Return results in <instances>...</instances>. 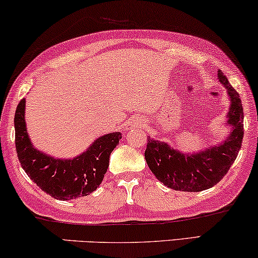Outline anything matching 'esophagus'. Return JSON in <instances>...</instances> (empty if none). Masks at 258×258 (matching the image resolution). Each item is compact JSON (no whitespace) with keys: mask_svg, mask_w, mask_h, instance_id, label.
Instances as JSON below:
<instances>
[{"mask_svg":"<svg viewBox=\"0 0 258 258\" xmlns=\"http://www.w3.org/2000/svg\"><path fill=\"white\" fill-rule=\"evenodd\" d=\"M142 119L141 118H135V119H133L132 122H129V124H128V129H135V128H137V126H140V125H142Z\"/></svg>","mask_w":258,"mask_h":258,"instance_id":"34e87169","label":"esophagus"}]
</instances>
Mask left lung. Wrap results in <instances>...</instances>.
I'll use <instances>...</instances> for the list:
<instances>
[{
  "mask_svg": "<svg viewBox=\"0 0 258 258\" xmlns=\"http://www.w3.org/2000/svg\"><path fill=\"white\" fill-rule=\"evenodd\" d=\"M217 79L227 90L230 107L224 125H230L225 140L194 154L182 153L169 143L148 136L144 153L148 167L158 181L179 191L197 192L217 184L231 167L243 140V108L237 91L218 70Z\"/></svg>",
  "mask_w": 258,
  "mask_h": 258,
  "instance_id": "obj_1",
  "label": "left lung"
}]
</instances>
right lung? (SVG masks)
<instances>
[{"instance_id":"add662e5","label":"right lung","mask_w":258,"mask_h":258,"mask_svg":"<svg viewBox=\"0 0 258 258\" xmlns=\"http://www.w3.org/2000/svg\"><path fill=\"white\" fill-rule=\"evenodd\" d=\"M15 144L17 157L30 179L59 201L88 196L103 181L111 151L122 139L121 133L100 136L86 151L74 158H57L36 149L26 124V98L16 108Z\"/></svg>"}]
</instances>
